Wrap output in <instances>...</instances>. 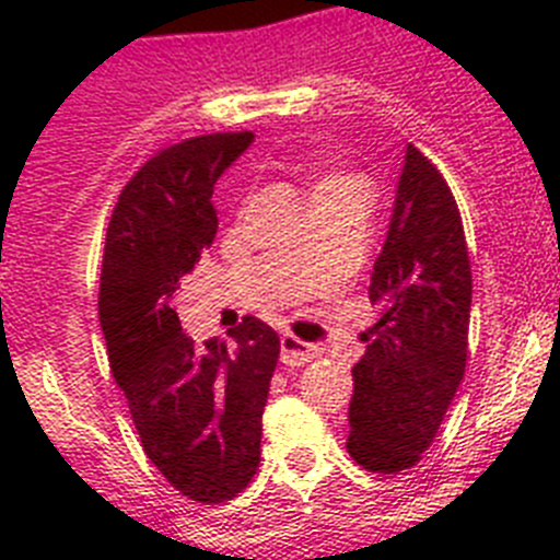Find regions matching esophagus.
<instances>
[{"instance_id": "1", "label": "esophagus", "mask_w": 560, "mask_h": 560, "mask_svg": "<svg viewBox=\"0 0 560 560\" xmlns=\"http://www.w3.org/2000/svg\"><path fill=\"white\" fill-rule=\"evenodd\" d=\"M319 355V348L316 345H308V341L296 339V336L283 334L280 339V361L289 364V368H300V364H308Z\"/></svg>"}]
</instances>
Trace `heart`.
<instances>
[{
    "label": "heart",
    "instance_id": "b5f03b06",
    "mask_svg": "<svg viewBox=\"0 0 560 560\" xmlns=\"http://www.w3.org/2000/svg\"><path fill=\"white\" fill-rule=\"evenodd\" d=\"M348 182H359V179H355V176H345V173H330V176H325V179L316 185V190H325V187H336V185H348Z\"/></svg>",
    "mask_w": 560,
    "mask_h": 560
}]
</instances>
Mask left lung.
<instances>
[{
	"mask_svg": "<svg viewBox=\"0 0 560 560\" xmlns=\"http://www.w3.org/2000/svg\"><path fill=\"white\" fill-rule=\"evenodd\" d=\"M378 323L361 334L348 452L373 474L407 471L432 446L468 359L471 260L443 173L407 145L387 241L370 277Z\"/></svg>",
	"mask_w": 560,
	"mask_h": 560,
	"instance_id": "8db88e82",
	"label": "left lung"
}]
</instances>
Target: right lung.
<instances>
[{
    "label": "right lung",
    "mask_w": 560,
    "mask_h": 560,
    "mask_svg": "<svg viewBox=\"0 0 560 560\" xmlns=\"http://www.w3.org/2000/svg\"><path fill=\"white\" fill-rule=\"evenodd\" d=\"M252 140L205 133L151 156L122 187L103 249L97 311L114 381L148 459L205 504L237 497L255 477L280 336L244 316L235 348H199L182 334L173 296L219 230L212 187Z\"/></svg>",
    "instance_id": "right-lung-1"
}]
</instances>
